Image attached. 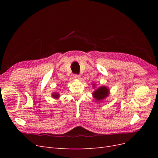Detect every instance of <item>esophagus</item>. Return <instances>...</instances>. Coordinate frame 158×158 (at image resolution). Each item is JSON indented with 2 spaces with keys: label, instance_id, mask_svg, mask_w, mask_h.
<instances>
[{
  "label": "esophagus",
  "instance_id": "obj_1",
  "mask_svg": "<svg viewBox=\"0 0 158 158\" xmlns=\"http://www.w3.org/2000/svg\"><path fill=\"white\" fill-rule=\"evenodd\" d=\"M80 74H74V78H80Z\"/></svg>",
  "mask_w": 158,
  "mask_h": 158
}]
</instances>
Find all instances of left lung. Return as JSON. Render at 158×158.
<instances>
[{"instance_id":"8db88e82","label":"left lung","mask_w":158,"mask_h":158,"mask_svg":"<svg viewBox=\"0 0 158 158\" xmlns=\"http://www.w3.org/2000/svg\"><path fill=\"white\" fill-rule=\"evenodd\" d=\"M109 94V89L105 86L99 88L93 93L94 97L96 99V100H102L106 98Z\"/></svg>"}]
</instances>
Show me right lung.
Here are the masks:
<instances>
[{"instance_id": "right-lung-1", "label": "right lung", "mask_w": 158, "mask_h": 158, "mask_svg": "<svg viewBox=\"0 0 158 158\" xmlns=\"http://www.w3.org/2000/svg\"><path fill=\"white\" fill-rule=\"evenodd\" d=\"M52 97L55 98H58L59 97V94H56V93H54L53 94H52Z\"/></svg>"}]
</instances>
